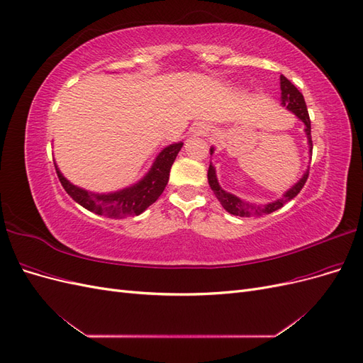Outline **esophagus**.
Masks as SVG:
<instances>
[{
  "label": "esophagus",
  "instance_id": "obj_1",
  "mask_svg": "<svg viewBox=\"0 0 363 363\" xmlns=\"http://www.w3.org/2000/svg\"><path fill=\"white\" fill-rule=\"evenodd\" d=\"M195 128H196V131H199L200 135H204V133H207V131H208V127L204 125V124H199Z\"/></svg>",
  "mask_w": 363,
  "mask_h": 363
}]
</instances>
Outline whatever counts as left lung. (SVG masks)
Returning a JSON list of instances; mask_svg holds the SVG:
<instances>
[{"instance_id":"1","label":"left lung","mask_w":363,"mask_h":363,"mask_svg":"<svg viewBox=\"0 0 363 363\" xmlns=\"http://www.w3.org/2000/svg\"><path fill=\"white\" fill-rule=\"evenodd\" d=\"M280 89H281V106L286 107L288 111L295 113V116L301 119L304 123V125H306L304 131H306V136H307V142H309V151L312 152L313 145H312V136H311V118H309V112H307L303 94L298 89H296V87L284 75H280ZM213 151L215 150L211 148V155H213ZM307 177H309V169L304 172V175L300 179L298 183H295L288 192H284L281 199H279L277 201L259 206V204L247 203L244 200H240L239 196L230 194V192H225L218 183L216 172H215V168L212 167V163L208 164V171H207L208 184H211V188H212L215 196L218 199V201L223 204V207L225 208L228 213L236 215V216H242V218L269 215L272 212L279 211L280 207H283L288 201H291L292 199H295V196L300 194V191L303 189V186L307 182Z\"/></svg>"}]
</instances>
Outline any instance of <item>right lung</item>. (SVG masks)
<instances>
[{
	"label": "right lung",
	"instance_id": "1",
	"mask_svg": "<svg viewBox=\"0 0 363 363\" xmlns=\"http://www.w3.org/2000/svg\"><path fill=\"white\" fill-rule=\"evenodd\" d=\"M182 147L183 142H179V144L163 148L144 179L130 186V188L112 194H94L84 191L65 179L57 167L56 172L63 189L68 192L69 196H72L74 201L87 208V211L108 218L136 216L155 203L164 191V186L169 180L171 167Z\"/></svg>",
	"mask_w": 363,
	"mask_h": 363
}]
</instances>
